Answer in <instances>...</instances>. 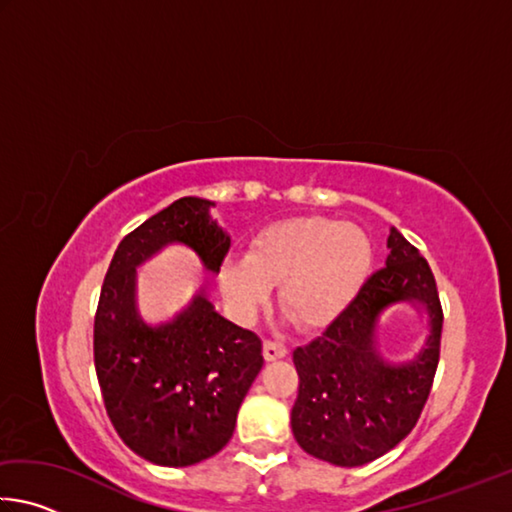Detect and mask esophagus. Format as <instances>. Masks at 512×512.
Segmentation results:
<instances>
[{
    "instance_id": "34e87169",
    "label": "esophagus",
    "mask_w": 512,
    "mask_h": 512,
    "mask_svg": "<svg viewBox=\"0 0 512 512\" xmlns=\"http://www.w3.org/2000/svg\"><path fill=\"white\" fill-rule=\"evenodd\" d=\"M289 354L287 345L277 343V341H266L264 343V359L266 361H277V359H284Z\"/></svg>"
}]
</instances>
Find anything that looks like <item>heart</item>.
<instances>
[{"label": "heart", "mask_w": 512, "mask_h": 512, "mask_svg": "<svg viewBox=\"0 0 512 512\" xmlns=\"http://www.w3.org/2000/svg\"><path fill=\"white\" fill-rule=\"evenodd\" d=\"M372 244L359 225L329 216H300L259 230L250 253L223 264V287L250 314L280 284V307L305 329L332 325L366 284Z\"/></svg>", "instance_id": "b5f03b06"}]
</instances>
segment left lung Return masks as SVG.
Segmentation results:
<instances>
[{
  "label": "left lung",
  "mask_w": 512,
  "mask_h": 512,
  "mask_svg": "<svg viewBox=\"0 0 512 512\" xmlns=\"http://www.w3.org/2000/svg\"><path fill=\"white\" fill-rule=\"evenodd\" d=\"M386 266L363 284L352 305L293 352L300 388L291 429L307 454L359 467L402 443L427 402L440 357L443 307L436 280L400 230L388 235ZM409 301L428 314V339L411 360L388 362L376 327L388 306Z\"/></svg>",
  "instance_id": "obj_1"
}]
</instances>
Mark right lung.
<instances>
[{"mask_svg": "<svg viewBox=\"0 0 512 512\" xmlns=\"http://www.w3.org/2000/svg\"><path fill=\"white\" fill-rule=\"evenodd\" d=\"M212 201L185 196L121 239L94 316V368L119 438L144 461L187 467L219 454L264 366L259 336L225 320L198 291L167 323L151 325L135 300L137 266L164 246L192 248L219 273L230 237Z\"/></svg>", "mask_w": 512, "mask_h": 512, "instance_id": "obj_1", "label": "right lung"}]
</instances>
